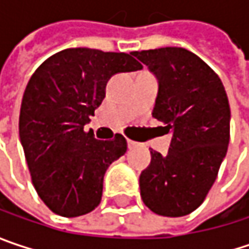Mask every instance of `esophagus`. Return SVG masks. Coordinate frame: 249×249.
Returning <instances> with one entry per match:
<instances>
[{
  "instance_id": "1",
  "label": "esophagus",
  "mask_w": 249,
  "mask_h": 249,
  "mask_svg": "<svg viewBox=\"0 0 249 249\" xmlns=\"http://www.w3.org/2000/svg\"><path fill=\"white\" fill-rule=\"evenodd\" d=\"M127 146H129V149H134V147L139 146V143H136L133 140H127Z\"/></svg>"
}]
</instances>
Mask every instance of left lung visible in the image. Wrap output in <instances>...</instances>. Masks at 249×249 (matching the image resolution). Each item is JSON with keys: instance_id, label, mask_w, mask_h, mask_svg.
Here are the masks:
<instances>
[{"instance_id": "obj_1", "label": "left lung", "mask_w": 249, "mask_h": 249, "mask_svg": "<svg viewBox=\"0 0 249 249\" xmlns=\"http://www.w3.org/2000/svg\"><path fill=\"white\" fill-rule=\"evenodd\" d=\"M159 83L153 117L171 130L166 156L151 150L140 196L153 213L183 217L204 201L230 143L231 112L218 75L184 48L132 52Z\"/></svg>"}]
</instances>
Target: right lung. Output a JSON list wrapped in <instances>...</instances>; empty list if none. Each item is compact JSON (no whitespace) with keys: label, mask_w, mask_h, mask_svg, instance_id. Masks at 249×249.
Wrapping results in <instances>:
<instances>
[{"label":"right lung","mask_w":249,"mask_h":249,"mask_svg":"<svg viewBox=\"0 0 249 249\" xmlns=\"http://www.w3.org/2000/svg\"><path fill=\"white\" fill-rule=\"evenodd\" d=\"M132 53L69 48L48 58L28 82L19 139L32 183L55 214L79 217L102 200L107 167L123 156L126 139L103 142L85 133L116 73L140 71Z\"/></svg>","instance_id":"1"}]
</instances>
